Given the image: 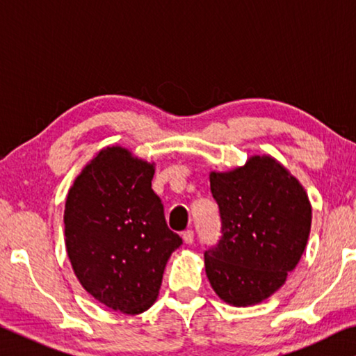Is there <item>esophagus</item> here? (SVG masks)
Returning <instances> with one entry per match:
<instances>
[{
    "label": "esophagus",
    "mask_w": 356,
    "mask_h": 356,
    "mask_svg": "<svg viewBox=\"0 0 356 356\" xmlns=\"http://www.w3.org/2000/svg\"><path fill=\"white\" fill-rule=\"evenodd\" d=\"M182 238L186 245H191L193 242H195V232H193L191 229H186V231L182 232Z\"/></svg>",
    "instance_id": "1"
}]
</instances>
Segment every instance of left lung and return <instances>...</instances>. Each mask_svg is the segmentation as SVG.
Segmentation results:
<instances>
[{
  "mask_svg": "<svg viewBox=\"0 0 356 356\" xmlns=\"http://www.w3.org/2000/svg\"><path fill=\"white\" fill-rule=\"evenodd\" d=\"M221 238L204 252L216 295L232 306L267 300L284 284L308 243L312 210L301 184L270 155L210 172Z\"/></svg>",
  "mask_w": 356,
  "mask_h": 356,
  "instance_id": "8db88e82",
  "label": "left lung"
}]
</instances>
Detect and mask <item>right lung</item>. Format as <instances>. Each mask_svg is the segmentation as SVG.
Returning a JSON list of instances; mask_svg holds the SVG:
<instances>
[{
	"instance_id": "obj_1",
	"label": "right lung",
	"mask_w": 356,
	"mask_h": 356,
	"mask_svg": "<svg viewBox=\"0 0 356 356\" xmlns=\"http://www.w3.org/2000/svg\"><path fill=\"white\" fill-rule=\"evenodd\" d=\"M155 166L108 146L83 168L64 210L65 250L84 291L108 308L141 314L159 297L182 245L152 190Z\"/></svg>"
}]
</instances>
